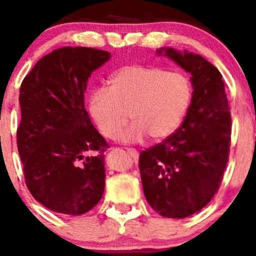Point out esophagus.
<instances>
[{
  "instance_id": "obj_1",
  "label": "esophagus",
  "mask_w": 256,
  "mask_h": 256,
  "mask_svg": "<svg viewBox=\"0 0 256 256\" xmlns=\"http://www.w3.org/2000/svg\"><path fill=\"white\" fill-rule=\"evenodd\" d=\"M128 154H130V156L132 157V158L135 160V161H138V152L136 151V150H134V148H128Z\"/></svg>"
}]
</instances>
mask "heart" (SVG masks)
I'll return each instance as SVG.
<instances>
[{
    "instance_id": "obj_1",
    "label": "heart",
    "mask_w": 256,
    "mask_h": 256,
    "mask_svg": "<svg viewBox=\"0 0 256 256\" xmlns=\"http://www.w3.org/2000/svg\"><path fill=\"white\" fill-rule=\"evenodd\" d=\"M192 102V82L186 74L150 66H124L112 74L108 89L90 94L88 109L104 138L121 135L124 142H138L146 135L162 141L177 131Z\"/></svg>"
}]
</instances>
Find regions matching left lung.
<instances>
[{
	"mask_svg": "<svg viewBox=\"0 0 256 256\" xmlns=\"http://www.w3.org/2000/svg\"><path fill=\"white\" fill-rule=\"evenodd\" d=\"M162 53L190 73L192 102L180 128L141 152L138 166L148 204L166 218H187L204 208L220 184L230 147V110L213 64L187 50H157Z\"/></svg>",
	"mask_w": 256,
	"mask_h": 256,
	"instance_id": "8db88e82",
	"label": "left lung"
}]
</instances>
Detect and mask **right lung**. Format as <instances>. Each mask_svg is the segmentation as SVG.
Wrapping results in <instances>:
<instances>
[{"label":"right lung","mask_w":256,"mask_h":256,"mask_svg":"<svg viewBox=\"0 0 256 256\" xmlns=\"http://www.w3.org/2000/svg\"><path fill=\"white\" fill-rule=\"evenodd\" d=\"M110 56L95 48H58L20 84L17 146L26 184L36 200L56 213H86L104 193L102 154L109 144L90 121L84 92L92 72Z\"/></svg>","instance_id":"right-lung-1"}]
</instances>
